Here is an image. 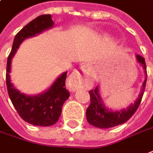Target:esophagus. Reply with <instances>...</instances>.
<instances>
[{"label": "esophagus", "mask_w": 153, "mask_h": 153, "mask_svg": "<svg viewBox=\"0 0 153 153\" xmlns=\"http://www.w3.org/2000/svg\"><path fill=\"white\" fill-rule=\"evenodd\" d=\"M91 81V79L84 78L79 71H74L70 74L68 79V86L71 91H75L79 88L83 84H88Z\"/></svg>", "instance_id": "obj_1"}]
</instances>
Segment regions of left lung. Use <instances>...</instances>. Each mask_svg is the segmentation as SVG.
<instances>
[{
	"instance_id": "8db88e82",
	"label": "left lung",
	"mask_w": 153,
	"mask_h": 153,
	"mask_svg": "<svg viewBox=\"0 0 153 153\" xmlns=\"http://www.w3.org/2000/svg\"><path fill=\"white\" fill-rule=\"evenodd\" d=\"M137 61L138 62L141 64L146 73V65L145 59L140 55H137ZM146 78L142 85L141 93L138 97L135 103L130 105L129 107L126 110H123L121 111H111L107 110L103 105L102 99L99 95L98 87L97 86L94 90H91L89 91L90 97H91V103L89 107L86 109V119L87 122L99 128H110L116 127L117 125L125 123L128 121L132 116L135 113V111L140 106V103L141 102L143 94L146 89Z\"/></svg>"
}]
</instances>
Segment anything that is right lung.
<instances>
[{"instance_id": "add662e5", "label": "right lung", "mask_w": 153, "mask_h": 153, "mask_svg": "<svg viewBox=\"0 0 153 153\" xmlns=\"http://www.w3.org/2000/svg\"><path fill=\"white\" fill-rule=\"evenodd\" d=\"M50 14L37 17L19 30L14 37L13 47L7 62L6 83L13 105L25 122L40 127L52 126L59 120L64 102L70 93L66 89L67 73L62 74L51 85L50 89L37 96H27L20 93L13 87L10 81L9 73L11 61L19 44L27 37H32L53 26Z\"/></svg>"}]
</instances>
